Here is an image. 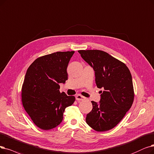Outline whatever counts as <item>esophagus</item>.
<instances>
[{"mask_svg": "<svg viewBox=\"0 0 154 154\" xmlns=\"http://www.w3.org/2000/svg\"><path fill=\"white\" fill-rule=\"evenodd\" d=\"M75 98H76V100L77 101H83L84 99H85V97H84V96L80 95V94H77L76 96H75Z\"/></svg>", "mask_w": 154, "mask_h": 154, "instance_id": "esophagus-1", "label": "esophagus"}]
</instances>
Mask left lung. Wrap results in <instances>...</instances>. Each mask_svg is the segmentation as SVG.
<instances>
[{"label": "left lung", "instance_id": "8db88e82", "mask_svg": "<svg viewBox=\"0 0 154 154\" xmlns=\"http://www.w3.org/2000/svg\"><path fill=\"white\" fill-rule=\"evenodd\" d=\"M95 72L96 84L101 91L99 103L91 101L92 111L86 123L97 131H108L125 116L134 100L132 77L127 66L108 53L98 50H79Z\"/></svg>", "mask_w": 154, "mask_h": 154}]
</instances>
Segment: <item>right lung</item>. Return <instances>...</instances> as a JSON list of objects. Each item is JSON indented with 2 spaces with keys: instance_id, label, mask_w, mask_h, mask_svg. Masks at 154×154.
<instances>
[{
  "instance_id": "obj_1",
  "label": "right lung",
  "mask_w": 154,
  "mask_h": 154,
  "mask_svg": "<svg viewBox=\"0 0 154 154\" xmlns=\"http://www.w3.org/2000/svg\"><path fill=\"white\" fill-rule=\"evenodd\" d=\"M72 51H57L36 59L26 72L21 89L24 108L38 128L48 130L63 120L66 107L74 96L60 93V84L68 79L66 72Z\"/></svg>"
}]
</instances>
